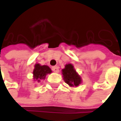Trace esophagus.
<instances>
[{"instance_id":"1","label":"esophagus","mask_w":121,"mask_h":121,"mask_svg":"<svg viewBox=\"0 0 121 121\" xmlns=\"http://www.w3.org/2000/svg\"><path fill=\"white\" fill-rule=\"evenodd\" d=\"M52 70L54 72H55V73H58V71H59L58 67H57V66H54V67H52Z\"/></svg>"}]
</instances>
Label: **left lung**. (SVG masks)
I'll return each mask as SVG.
<instances>
[{
    "mask_svg": "<svg viewBox=\"0 0 121 121\" xmlns=\"http://www.w3.org/2000/svg\"><path fill=\"white\" fill-rule=\"evenodd\" d=\"M62 75L65 82L70 87H77L82 83L81 76L71 63L65 65V68L62 69Z\"/></svg>",
    "mask_w": 121,
    "mask_h": 121,
    "instance_id": "1",
    "label": "left lung"
}]
</instances>
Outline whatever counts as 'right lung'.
I'll use <instances>...</instances> for the list:
<instances>
[{
    "mask_svg": "<svg viewBox=\"0 0 121 121\" xmlns=\"http://www.w3.org/2000/svg\"><path fill=\"white\" fill-rule=\"evenodd\" d=\"M52 72L51 69L47 65H41L39 63H36L34 65V69L33 71V79L34 81L38 83L41 80H44L46 75L50 74Z\"/></svg>",
    "mask_w": 121,
    "mask_h": 121,
    "instance_id": "obj_1",
    "label": "right lung"
}]
</instances>
